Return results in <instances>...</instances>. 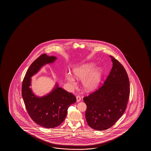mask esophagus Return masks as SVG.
<instances>
[{
	"instance_id": "34e87169",
	"label": "esophagus",
	"mask_w": 151,
	"mask_h": 151,
	"mask_svg": "<svg viewBox=\"0 0 151 151\" xmlns=\"http://www.w3.org/2000/svg\"><path fill=\"white\" fill-rule=\"evenodd\" d=\"M76 99H77V102H79V101H81V97L80 96H79V95H77L76 96Z\"/></svg>"
}]
</instances>
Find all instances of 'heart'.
I'll use <instances>...</instances> for the list:
<instances>
[{"label":"heart","instance_id":"obj_1","mask_svg":"<svg viewBox=\"0 0 151 151\" xmlns=\"http://www.w3.org/2000/svg\"><path fill=\"white\" fill-rule=\"evenodd\" d=\"M94 64L92 63L83 65L82 66L75 68L73 72L74 77L77 79L83 80V85L86 89L88 90H91L97 87L99 83L101 73L99 69L93 70ZM66 78L69 83L73 86H75L76 83L74 78L70 74H68L66 75Z\"/></svg>","mask_w":151,"mask_h":151}]
</instances>
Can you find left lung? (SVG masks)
<instances>
[{"instance_id": "obj_1", "label": "left lung", "mask_w": 151, "mask_h": 151, "mask_svg": "<svg viewBox=\"0 0 151 151\" xmlns=\"http://www.w3.org/2000/svg\"><path fill=\"white\" fill-rule=\"evenodd\" d=\"M111 70L103 85L83 97L87 105L86 119L96 130L110 128L126 110L130 93L129 81L124 66L113 56Z\"/></svg>"}]
</instances>
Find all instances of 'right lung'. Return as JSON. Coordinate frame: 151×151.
<instances>
[{
	"instance_id": "obj_1",
	"label": "right lung",
	"mask_w": 151,
	"mask_h": 151,
	"mask_svg": "<svg viewBox=\"0 0 151 151\" xmlns=\"http://www.w3.org/2000/svg\"><path fill=\"white\" fill-rule=\"evenodd\" d=\"M56 59V57L42 54L29 66L22 83V97L30 117L45 128L59 126L66 117L69 106L76 101L73 93L58 87V85L50 94L42 97L36 96L30 88L31 77L43 65L54 62Z\"/></svg>"
}]
</instances>
